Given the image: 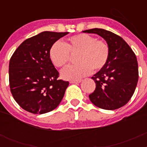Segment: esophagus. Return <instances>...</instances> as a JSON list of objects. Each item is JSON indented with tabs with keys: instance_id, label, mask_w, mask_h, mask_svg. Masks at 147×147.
<instances>
[{
	"instance_id": "esophagus-1",
	"label": "esophagus",
	"mask_w": 147,
	"mask_h": 147,
	"mask_svg": "<svg viewBox=\"0 0 147 147\" xmlns=\"http://www.w3.org/2000/svg\"><path fill=\"white\" fill-rule=\"evenodd\" d=\"M81 82H82V80H71L70 81V83H71V84H74V83H80Z\"/></svg>"
}]
</instances>
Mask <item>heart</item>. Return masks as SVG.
Returning <instances> with one entry per match:
<instances>
[{
  "label": "heart",
  "instance_id": "obj_1",
  "mask_svg": "<svg viewBox=\"0 0 147 147\" xmlns=\"http://www.w3.org/2000/svg\"><path fill=\"white\" fill-rule=\"evenodd\" d=\"M77 54V63L65 68L61 76L67 80H77L92 71H98L105 66L109 59L108 45L89 34L78 33L69 37L63 43L55 42L49 52V58L56 67H63L67 64L71 54Z\"/></svg>",
  "mask_w": 147,
  "mask_h": 147
}]
</instances>
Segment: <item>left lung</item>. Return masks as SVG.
Wrapping results in <instances>:
<instances>
[{"mask_svg": "<svg viewBox=\"0 0 147 147\" xmlns=\"http://www.w3.org/2000/svg\"><path fill=\"white\" fill-rule=\"evenodd\" d=\"M84 33H95L105 39L110 49L105 66L92 78L96 83L90 100L105 110H115L130 100L137 87L139 72L137 57L124 40L104 29H91Z\"/></svg>", "mask_w": 147, "mask_h": 147, "instance_id": "8db88e82", "label": "left lung"}]
</instances>
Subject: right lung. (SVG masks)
<instances>
[{"instance_id": "1", "label": "right lung", "mask_w": 147, "mask_h": 147, "mask_svg": "<svg viewBox=\"0 0 147 147\" xmlns=\"http://www.w3.org/2000/svg\"><path fill=\"white\" fill-rule=\"evenodd\" d=\"M68 32L44 31L24 40L10 58L9 83L16 102L33 114H45L58 107L69 82L59 79L49 58L50 47Z\"/></svg>"}]
</instances>
